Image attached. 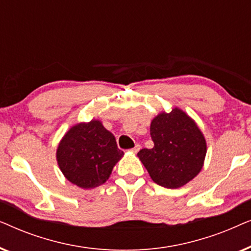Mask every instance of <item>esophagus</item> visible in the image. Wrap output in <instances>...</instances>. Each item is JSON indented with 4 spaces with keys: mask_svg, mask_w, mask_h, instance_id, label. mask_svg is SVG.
Returning a JSON list of instances; mask_svg holds the SVG:
<instances>
[{
    "mask_svg": "<svg viewBox=\"0 0 251 251\" xmlns=\"http://www.w3.org/2000/svg\"><path fill=\"white\" fill-rule=\"evenodd\" d=\"M139 150H140V145H138V144H136V145L133 146L130 151H131L132 153H137V152H139Z\"/></svg>",
    "mask_w": 251,
    "mask_h": 251,
    "instance_id": "obj_1",
    "label": "esophagus"
}]
</instances>
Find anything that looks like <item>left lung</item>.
I'll return each mask as SVG.
<instances>
[{
	"instance_id": "left-lung-1",
	"label": "left lung",
	"mask_w": 251,
	"mask_h": 251,
	"mask_svg": "<svg viewBox=\"0 0 251 251\" xmlns=\"http://www.w3.org/2000/svg\"><path fill=\"white\" fill-rule=\"evenodd\" d=\"M153 149L137 156L154 183L178 188L194 179L204 164L207 142L197 122L179 107L161 111L151 121Z\"/></svg>"
}]
</instances>
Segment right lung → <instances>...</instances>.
<instances>
[{
    "label": "right lung",
    "instance_id": "obj_1",
    "mask_svg": "<svg viewBox=\"0 0 251 251\" xmlns=\"http://www.w3.org/2000/svg\"><path fill=\"white\" fill-rule=\"evenodd\" d=\"M123 155L114 135L96 119L71 126L56 152L57 163L65 178L84 190L106 183Z\"/></svg>",
    "mask_w": 251,
    "mask_h": 251
}]
</instances>
